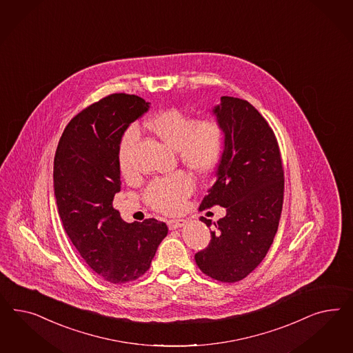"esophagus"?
Segmentation results:
<instances>
[{
	"mask_svg": "<svg viewBox=\"0 0 353 353\" xmlns=\"http://www.w3.org/2000/svg\"><path fill=\"white\" fill-rule=\"evenodd\" d=\"M186 223H188V221L183 220V219H174V220H170L167 224H168V228H170L171 230H174V229H179V228L185 226Z\"/></svg>",
	"mask_w": 353,
	"mask_h": 353,
	"instance_id": "1",
	"label": "esophagus"
}]
</instances>
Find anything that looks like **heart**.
<instances>
[{"label": "heart", "instance_id": "b5f03b06", "mask_svg": "<svg viewBox=\"0 0 353 353\" xmlns=\"http://www.w3.org/2000/svg\"><path fill=\"white\" fill-rule=\"evenodd\" d=\"M150 129L171 149L179 152L185 165L194 171H211L220 161L224 150L223 125L214 119L198 121L179 108L161 111L149 120ZM139 139L137 125L129 127L119 143L120 170L128 174L133 168L134 146ZM194 190V181L185 172L151 182L146 192V202L157 211L172 214L181 210L185 199Z\"/></svg>", "mask_w": 353, "mask_h": 353}]
</instances>
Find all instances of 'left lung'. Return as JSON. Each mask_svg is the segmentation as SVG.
Wrapping results in <instances>:
<instances>
[{"instance_id":"left-lung-1","label":"left lung","mask_w":353,"mask_h":353,"mask_svg":"<svg viewBox=\"0 0 353 353\" xmlns=\"http://www.w3.org/2000/svg\"><path fill=\"white\" fill-rule=\"evenodd\" d=\"M212 114L224 128V150L201 208L219 204L226 214L217 223L201 217L216 229L195 261L204 274L236 282L263 261L273 243L283 203V170L274 133L251 103L221 97Z\"/></svg>"}]
</instances>
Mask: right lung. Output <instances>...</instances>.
Segmentation results:
<instances>
[{
  "instance_id": "obj_1",
  "label": "right lung",
  "mask_w": 353,
  "mask_h": 353,
  "mask_svg": "<svg viewBox=\"0 0 353 353\" xmlns=\"http://www.w3.org/2000/svg\"><path fill=\"white\" fill-rule=\"evenodd\" d=\"M150 108L141 97L111 94L83 110L64 129L54 158V195L64 230L97 274L125 283L149 269L165 223H125L112 201L120 192L119 143Z\"/></svg>"
}]
</instances>
